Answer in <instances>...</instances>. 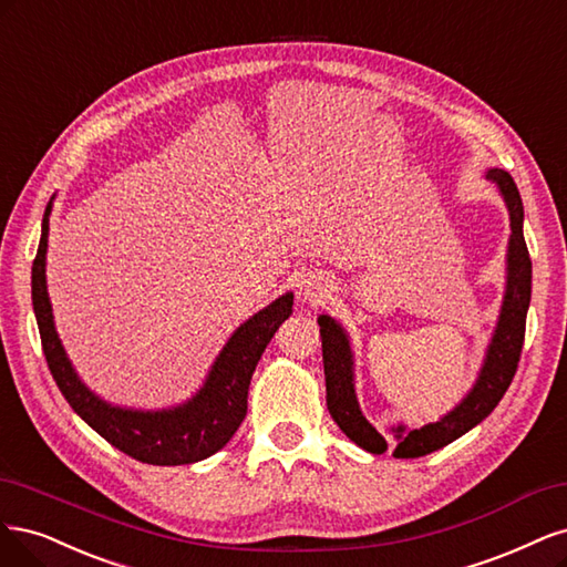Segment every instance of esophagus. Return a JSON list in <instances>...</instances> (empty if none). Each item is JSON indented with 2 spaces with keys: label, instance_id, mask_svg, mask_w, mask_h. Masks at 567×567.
Listing matches in <instances>:
<instances>
[{
  "label": "esophagus",
  "instance_id": "obj_1",
  "mask_svg": "<svg viewBox=\"0 0 567 567\" xmlns=\"http://www.w3.org/2000/svg\"><path fill=\"white\" fill-rule=\"evenodd\" d=\"M299 295L310 303H320L324 299V285L318 276H310L308 272V276L299 280Z\"/></svg>",
  "mask_w": 567,
  "mask_h": 567
}]
</instances>
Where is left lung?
<instances>
[{
	"mask_svg": "<svg viewBox=\"0 0 567 567\" xmlns=\"http://www.w3.org/2000/svg\"><path fill=\"white\" fill-rule=\"evenodd\" d=\"M485 176L499 186L511 218V237L506 254V291L495 334H492V341L487 346L481 374L460 405L435 424H426L422 429H405L400 424L393 429L398 437L393 456H398V460H414V456L431 454L450 445L456 437H462L473 426H478L483 419L499 405V400L504 398L508 383L514 381V374L518 370L525 339L527 306L529 295H533V261H529L527 245L523 237V203L514 178H511L508 172L487 169ZM318 324L322 337L327 410H330L339 429L349 435L355 445L372 454H383L389 450L386 437L362 416L358 405L353 383V351L349 343V334H346L343 327L330 316H320Z\"/></svg>",
	"mask_w": 567,
	"mask_h": 567,
	"instance_id": "obj_1",
	"label": "left lung"
}]
</instances>
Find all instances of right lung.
<instances>
[{"mask_svg":"<svg viewBox=\"0 0 567 567\" xmlns=\"http://www.w3.org/2000/svg\"><path fill=\"white\" fill-rule=\"evenodd\" d=\"M49 214L51 203L47 205L42 218L40 249L32 264V308L40 324L42 349L51 377L59 383L70 408L113 447L143 464L178 466L207 460V456L221 450L237 426L243 424L247 414V391L251 374L257 370L261 353L266 351L272 334L291 316L295 295L287 291V295L237 327L224 346V351L218 353L216 362L212 364L203 389L188 403L157 412L115 408L84 386L65 355L56 327H53L44 270Z\"/></svg>","mask_w":567,"mask_h":567,"instance_id":"obj_1","label":"right lung"}]
</instances>
